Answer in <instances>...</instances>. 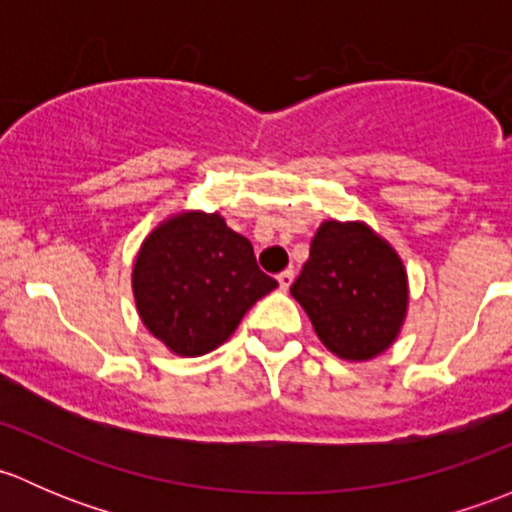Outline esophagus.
I'll return each mask as SVG.
<instances>
[{
  "label": "esophagus",
  "instance_id": "obj_1",
  "mask_svg": "<svg viewBox=\"0 0 512 512\" xmlns=\"http://www.w3.org/2000/svg\"><path fill=\"white\" fill-rule=\"evenodd\" d=\"M277 282H280L282 289H289V285H292V282H294V272L292 270L280 272V275H277Z\"/></svg>",
  "mask_w": 512,
  "mask_h": 512
}]
</instances>
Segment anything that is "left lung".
Segmentation results:
<instances>
[{"label":"left lung","instance_id":"8db88e82","mask_svg":"<svg viewBox=\"0 0 512 512\" xmlns=\"http://www.w3.org/2000/svg\"><path fill=\"white\" fill-rule=\"evenodd\" d=\"M324 347L342 359H374L399 334L409 285L399 255L364 223L327 220L289 287Z\"/></svg>","mask_w":512,"mask_h":512}]
</instances>
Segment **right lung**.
<instances>
[{
  "label": "right lung",
  "mask_w": 512,
  "mask_h": 512,
  "mask_svg": "<svg viewBox=\"0 0 512 512\" xmlns=\"http://www.w3.org/2000/svg\"><path fill=\"white\" fill-rule=\"evenodd\" d=\"M277 287L257 267L247 237L218 213H183L158 225L133 265V294L143 324L170 352H213L247 309Z\"/></svg>",
  "instance_id": "obj_1"
}]
</instances>
